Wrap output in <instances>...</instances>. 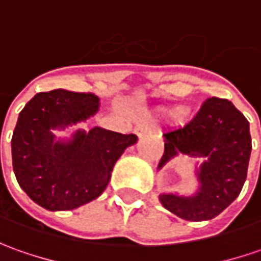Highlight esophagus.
Listing matches in <instances>:
<instances>
[{"mask_svg":"<svg viewBox=\"0 0 261 261\" xmlns=\"http://www.w3.org/2000/svg\"><path fill=\"white\" fill-rule=\"evenodd\" d=\"M148 132H149V129H148V126L144 125V123H142V125H138L135 127V134L138 136H139V138L145 136L146 134H148Z\"/></svg>","mask_w":261,"mask_h":261,"instance_id":"esophagus-1","label":"esophagus"}]
</instances>
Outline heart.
Wrapping results in <instances>:
<instances>
[{
  "instance_id": "1",
  "label": "heart",
  "mask_w": 261,
  "mask_h": 261,
  "mask_svg": "<svg viewBox=\"0 0 261 261\" xmlns=\"http://www.w3.org/2000/svg\"><path fill=\"white\" fill-rule=\"evenodd\" d=\"M181 113H183V110H181V109H177V110H175V112H174L175 116H180V115H181Z\"/></svg>"
}]
</instances>
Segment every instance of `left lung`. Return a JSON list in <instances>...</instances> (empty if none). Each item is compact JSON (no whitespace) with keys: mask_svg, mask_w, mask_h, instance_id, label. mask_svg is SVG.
<instances>
[{"mask_svg":"<svg viewBox=\"0 0 261 261\" xmlns=\"http://www.w3.org/2000/svg\"><path fill=\"white\" fill-rule=\"evenodd\" d=\"M163 168L178 152L207 158L197 170L199 190L193 196L160 195V202L186 221H209L231 205L247 178L251 154L250 125L229 100L211 97L183 127L164 132Z\"/></svg>","mask_w":261,"mask_h":261,"instance_id":"1","label":"left lung"}]
</instances>
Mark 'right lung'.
Returning <instances> with one entry per match:
<instances>
[{
	"mask_svg": "<svg viewBox=\"0 0 261 261\" xmlns=\"http://www.w3.org/2000/svg\"><path fill=\"white\" fill-rule=\"evenodd\" d=\"M98 110L93 94L52 90L36 94L20 112L11 139L20 187L47 211H71L101 195L116 161L138 136L95 126L56 141L52 129L86 122Z\"/></svg>",
	"mask_w": 261,
	"mask_h": 261,
	"instance_id": "1",
	"label": "right lung"
}]
</instances>
